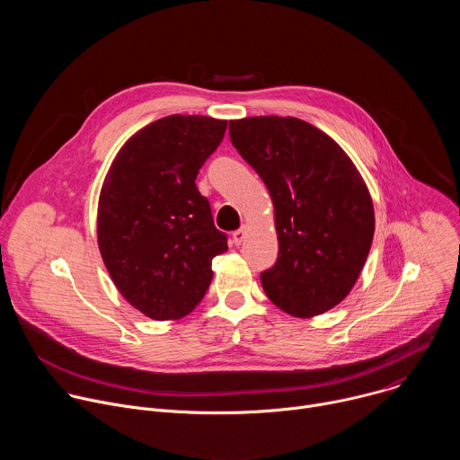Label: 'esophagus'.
<instances>
[{
	"instance_id": "1",
	"label": "esophagus",
	"mask_w": 460,
	"mask_h": 460,
	"mask_svg": "<svg viewBox=\"0 0 460 460\" xmlns=\"http://www.w3.org/2000/svg\"><path fill=\"white\" fill-rule=\"evenodd\" d=\"M245 234H247V227H242V229L234 231V233H233V243H234V245H242Z\"/></svg>"
}]
</instances>
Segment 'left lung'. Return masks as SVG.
I'll return each mask as SVG.
<instances>
[{
  "mask_svg": "<svg viewBox=\"0 0 460 460\" xmlns=\"http://www.w3.org/2000/svg\"><path fill=\"white\" fill-rule=\"evenodd\" d=\"M229 137L275 208L279 258L261 288L296 318L330 311L353 289L373 242L362 174L332 137L293 116L231 119Z\"/></svg>",
  "mask_w": 460,
  "mask_h": 460,
  "instance_id": "1",
  "label": "left lung"
}]
</instances>
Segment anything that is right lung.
<instances>
[{
    "instance_id": "right-lung-1",
    "label": "right lung",
    "mask_w": 460,
    "mask_h": 460,
    "mask_svg": "<svg viewBox=\"0 0 460 460\" xmlns=\"http://www.w3.org/2000/svg\"><path fill=\"white\" fill-rule=\"evenodd\" d=\"M227 119L171 114L130 137L98 200V247L121 296L153 320H178L206 296L213 258L227 251L194 180Z\"/></svg>"
}]
</instances>
